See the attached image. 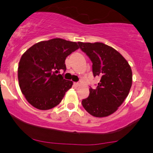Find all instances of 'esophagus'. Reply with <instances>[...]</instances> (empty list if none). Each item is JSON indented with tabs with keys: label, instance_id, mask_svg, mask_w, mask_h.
Wrapping results in <instances>:
<instances>
[{
	"label": "esophagus",
	"instance_id": "1",
	"mask_svg": "<svg viewBox=\"0 0 153 153\" xmlns=\"http://www.w3.org/2000/svg\"><path fill=\"white\" fill-rule=\"evenodd\" d=\"M73 85H74V86H75V87H78V86H80V83H74Z\"/></svg>",
	"mask_w": 153,
	"mask_h": 153
}]
</instances>
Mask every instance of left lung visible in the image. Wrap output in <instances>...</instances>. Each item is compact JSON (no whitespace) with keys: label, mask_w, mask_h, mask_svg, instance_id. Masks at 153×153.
Instances as JSON below:
<instances>
[{"label":"left lung","mask_w":153,"mask_h":153,"mask_svg":"<svg viewBox=\"0 0 153 153\" xmlns=\"http://www.w3.org/2000/svg\"><path fill=\"white\" fill-rule=\"evenodd\" d=\"M92 62L94 76L100 81L82 100L85 110L95 117L114 113L128 97L132 86V70L126 59L114 48L102 42H78Z\"/></svg>","instance_id":"obj_1"}]
</instances>
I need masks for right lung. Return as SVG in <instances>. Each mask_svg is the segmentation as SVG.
<instances>
[{
    "label": "right lung",
    "instance_id": "right-lung-1",
    "mask_svg": "<svg viewBox=\"0 0 153 153\" xmlns=\"http://www.w3.org/2000/svg\"><path fill=\"white\" fill-rule=\"evenodd\" d=\"M78 42L60 38L36 43L22 54L19 62L18 81L28 102L39 110L59 105L73 82L64 79L65 59L79 48Z\"/></svg>",
    "mask_w": 153,
    "mask_h": 153
}]
</instances>
